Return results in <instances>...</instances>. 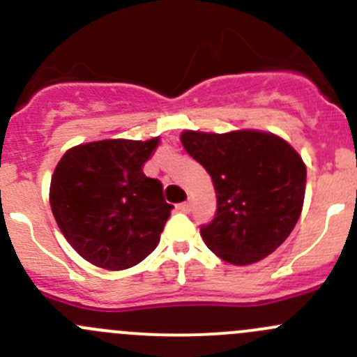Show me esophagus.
<instances>
[{"instance_id": "1", "label": "esophagus", "mask_w": 357, "mask_h": 357, "mask_svg": "<svg viewBox=\"0 0 357 357\" xmlns=\"http://www.w3.org/2000/svg\"><path fill=\"white\" fill-rule=\"evenodd\" d=\"M179 211H181V212H186V214H188V212L192 211V200L183 202V204L179 205Z\"/></svg>"}]
</instances>
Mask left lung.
<instances>
[{
  "label": "left lung",
  "mask_w": 357,
  "mask_h": 357,
  "mask_svg": "<svg viewBox=\"0 0 357 357\" xmlns=\"http://www.w3.org/2000/svg\"><path fill=\"white\" fill-rule=\"evenodd\" d=\"M181 143L214 183L218 212L200 235L218 257L254 264L289 238L305 193V164L294 146L257 129L183 131Z\"/></svg>",
  "instance_id": "left-lung-1"
}]
</instances>
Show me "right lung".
Returning <instances> with one entry per match:
<instances>
[{
	"label": "right lung",
	"mask_w": 357,
	"mask_h": 357,
	"mask_svg": "<svg viewBox=\"0 0 357 357\" xmlns=\"http://www.w3.org/2000/svg\"><path fill=\"white\" fill-rule=\"evenodd\" d=\"M158 138L102 139L67 150L50 185V205L72 248L98 268L121 271L158 245L172 205L143 165Z\"/></svg>",
	"instance_id": "add662e5"
}]
</instances>
